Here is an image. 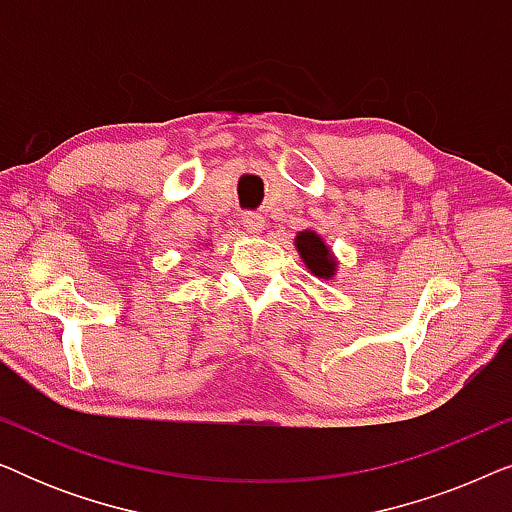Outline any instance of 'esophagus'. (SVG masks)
I'll return each mask as SVG.
<instances>
[{"mask_svg":"<svg viewBox=\"0 0 512 512\" xmlns=\"http://www.w3.org/2000/svg\"><path fill=\"white\" fill-rule=\"evenodd\" d=\"M242 226H244V230H247V233L258 235L265 228V219L258 212H244L242 214Z\"/></svg>","mask_w":512,"mask_h":512,"instance_id":"esophagus-1","label":"esophagus"}]
</instances>
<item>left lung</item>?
<instances>
[{"mask_svg": "<svg viewBox=\"0 0 512 512\" xmlns=\"http://www.w3.org/2000/svg\"><path fill=\"white\" fill-rule=\"evenodd\" d=\"M296 249L314 277L331 279L338 270V261H335L331 249L314 230H300L296 235Z\"/></svg>", "mask_w": 512, "mask_h": 512, "instance_id": "left-lung-1", "label": "left lung"}]
</instances>
